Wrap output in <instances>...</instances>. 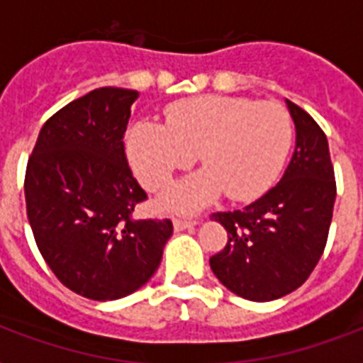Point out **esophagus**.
Listing matches in <instances>:
<instances>
[{"mask_svg":"<svg viewBox=\"0 0 363 363\" xmlns=\"http://www.w3.org/2000/svg\"><path fill=\"white\" fill-rule=\"evenodd\" d=\"M196 224H198V220H192V218H181V216H179V218H175V220H173V226H175L177 232H182V230H188V228L196 226Z\"/></svg>","mask_w":363,"mask_h":363,"instance_id":"34e87169","label":"esophagus"}]
</instances>
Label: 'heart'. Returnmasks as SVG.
Masks as SVG:
<instances>
[{"instance_id":"1","label":"heart","mask_w":363,"mask_h":363,"mask_svg":"<svg viewBox=\"0 0 363 363\" xmlns=\"http://www.w3.org/2000/svg\"><path fill=\"white\" fill-rule=\"evenodd\" d=\"M294 141L288 111L273 101L239 96H201L165 111V125L139 121L131 125L125 150L137 179L150 192L169 186L177 171L198 154L205 171L188 179L165 201L194 209L226 192L248 201L273 186Z\"/></svg>"}]
</instances>
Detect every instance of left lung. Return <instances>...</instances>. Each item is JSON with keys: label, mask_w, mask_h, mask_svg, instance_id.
Wrapping results in <instances>:
<instances>
[{"label": "left lung", "mask_w": 363, "mask_h": 363, "mask_svg": "<svg viewBox=\"0 0 363 363\" xmlns=\"http://www.w3.org/2000/svg\"><path fill=\"white\" fill-rule=\"evenodd\" d=\"M296 148L277 186L241 211L215 213L228 242L209 264L216 279L250 301H271L303 284L326 248L335 203L326 133L292 101Z\"/></svg>", "instance_id": "left-lung-1"}]
</instances>
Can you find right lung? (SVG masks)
<instances>
[{
    "mask_svg": "<svg viewBox=\"0 0 363 363\" xmlns=\"http://www.w3.org/2000/svg\"><path fill=\"white\" fill-rule=\"evenodd\" d=\"M139 94L96 88L43 124L28 160L26 211L37 248L58 281L79 296H130L156 273L173 222L137 220L147 199L124 150Z\"/></svg>",
    "mask_w": 363,
    "mask_h": 363,
    "instance_id": "1",
    "label": "right lung"
}]
</instances>
